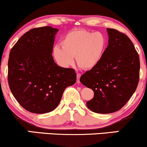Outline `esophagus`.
Segmentation results:
<instances>
[{"mask_svg": "<svg viewBox=\"0 0 147 147\" xmlns=\"http://www.w3.org/2000/svg\"><path fill=\"white\" fill-rule=\"evenodd\" d=\"M81 73H77V82L78 84H79L80 83V81H79V79H80V77H81Z\"/></svg>", "mask_w": 147, "mask_h": 147, "instance_id": "esophagus-1", "label": "esophagus"}]
</instances>
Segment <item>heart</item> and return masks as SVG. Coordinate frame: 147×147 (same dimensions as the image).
Wrapping results in <instances>:
<instances>
[{
  "label": "heart",
  "instance_id": "heart-1",
  "mask_svg": "<svg viewBox=\"0 0 147 147\" xmlns=\"http://www.w3.org/2000/svg\"><path fill=\"white\" fill-rule=\"evenodd\" d=\"M61 48L55 46L53 55L57 63L68 67L74 63L84 70L95 68L100 62L106 46V38L102 33L86 30H75L67 34L61 41Z\"/></svg>",
  "mask_w": 147,
  "mask_h": 147
}]
</instances>
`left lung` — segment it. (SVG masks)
I'll return each instance as SVG.
<instances>
[{
    "mask_svg": "<svg viewBox=\"0 0 147 147\" xmlns=\"http://www.w3.org/2000/svg\"><path fill=\"white\" fill-rule=\"evenodd\" d=\"M109 45L100 62L81 76L80 82L94 91L86 103L90 111L111 113L126 104L137 88L140 79V58L125 34L107 28Z\"/></svg>",
    "mask_w": 147,
    "mask_h": 147,
    "instance_id": "left-lung-1",
    "label": "left lung"
}]
</instances>
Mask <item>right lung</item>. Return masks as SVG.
I'll use <instances>...</instances> for the list:
<instances>
[{
  "mask_svg": "<svg viewBox=\"0 0 147 147\" xmlns=\"http://www.w3.org/2000/svg\"><path fill=\"white\" fill-rule=\"evenodd\" d=\"M58 31L49 26L33 28L10 50L9 88L20 105L34 113L56 109L65 89L77 81L74 69L59 67L53 59L54 38Z\"/></svg>",
  "mask_w": 147,
  "mask_h": 147,
  "instance_id": "add662e5",
  "label": "right lung"
}]
</instances>
